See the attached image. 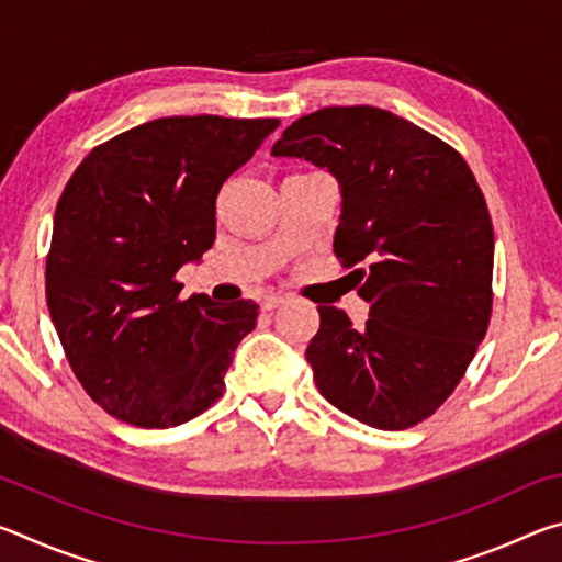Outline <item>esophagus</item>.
Here are the masks:
<instances>
[{
  "mask_svg": "<svg viewBox=\"0 0 562 562\" xmlns=\"http://www.w3.org/2000/svg\"><path fill=\"white\" fill-rule=\"evenodd\" d=\"M284 302H288V297H282V294H268V297H262L260 307H262L265 312H270V310H274V307H280V304H284Z\"/></svg>",
  "mask_w": 562,
  "mask_h": 562,
  "instance_id": "34e87169",
  "label": "esophagus"
}]
</instances>
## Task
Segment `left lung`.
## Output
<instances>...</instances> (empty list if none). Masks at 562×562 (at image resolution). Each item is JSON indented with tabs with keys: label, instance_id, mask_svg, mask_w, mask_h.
Segmentation results:
<instances>
[{
	"label": "left lung",
	"instance_id": "left-lung-1",
	"mask_svg": "<svg viewBox=\"0 0 562 562\" xmlns=\"http://www.w3.org/2000/svg\"><path fill=\"white\" fill-rule=\"evenodd\" d=\"M274 158L335 176V252L367 260L364 329L319 304L307 347L322 396L374 429L431 416L471 364L491 317L493 225L471 168L392 111L329 106L284 128Z\"/></svg>",
	"mask_w": 562,
	"mask_h": 562
}]
</instances>
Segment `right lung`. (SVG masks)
Wrapping results in <instances>:
<instances>
[{"label": "right lung", "instance_id": "right-lung-1", "mask_svg": "<svg viewBox=\"0 0 562 562\" xmlns=\"http://www.w3.org/2000/svg\"><path fill=\"white\" fill-rule=\"evenodd\" d=\"M278 119L168 116L81 160L54 213L46 304L89 396L121 422L170 429L223 394L258 304L178 300L176 272L215 243V198Z\"/></svg>", "mask_w": 562, "mask_h": 562}]
</instances>
